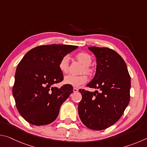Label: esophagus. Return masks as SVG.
<instances>
[{
    "label": "esophagus",
    "mask_w": 147,
    "mask_h": 147,
    "mask_svg": "<svg viewBox=\"0 0 147 147\" xmlns=\"http://www.w3.org/2000/svg\"><path fill=\"white\" fill-rule=\"evenodd\" d=\"M78 91V88H73V92L74 93H76V92Z\"/></svg>",
    "instance_id": "1"
}]
</instances>
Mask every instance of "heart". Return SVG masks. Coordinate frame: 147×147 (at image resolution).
<instances>
[{"label": "heart", "mask_w": 147, "mask_h": 147, "mask_svg": "<svg viewBox=\"0 0 147 147\" xmlns=\"http://www.w3.org/2000/svg\"><path fill=\"white\" fill-rule=\"evenodd\" d=\"M76 58L80 63L85 66V67L83 69V72H85L86 73H89L90 70L88 68V66L90 65L91 63V56L88 53H80L76 55ZM69 61V57L67 55L63 56L61 58L59 63V68L61 73H66L68 71ZM87 81H88V78L86 75L74 76L71 75V74H69V75L65 76L63 83L66 85L78 88V87L81 86L83 84H86Z\"/></svg>", "instance_id": "1"}]
</instances>
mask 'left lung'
I'll list each match as a JSON object with an SVG mask.
<instances>
[{"label":"left lung","instance_id":"left-lung-1","mask_svg":"<svg viewBox=\"0 0 147 147\" xmlns=\"http://www.w3.org/2000/svg\"><path fill=\"white\" fill-rule=\"evenodd\" d=\"M96 57V73L87 86L100 89L94 92L80 89L82 96L78 115L87 127L104 130L121 117L130 102V76L123 58L106 47H90Z\"/></svg>","mask_w":147,"mask_h":147}]
</instances>
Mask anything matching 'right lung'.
<instances>
[{"instance_id": "1", "label": "right lung", "mask_w": 147, "mask_h": 147, "mask_svg": "<svg viewBox=\"0 0 147 147\" xmlns=\"http://www.w3.org/2000/svg\"><path fill=\"white\" fill-rule=\"evenodd\" d=\"M78 48L67 45H41L31 49L17 65L13 96L21 115L33 125H46L57 118L73 86L53 87L63 80L59 61Z\"/></svg>"}]
</instances>
